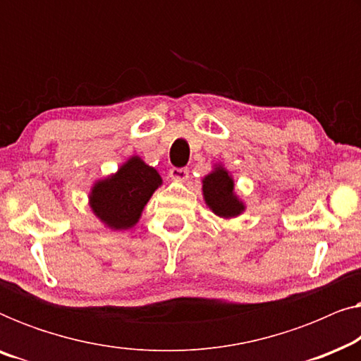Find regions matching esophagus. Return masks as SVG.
<instances>
[{
  "mask_svg": "<svg viewBox=\"0 0 361 361\" xmlns=\"http://www.w3.org/2000/svg\"><path fill=\"white\" fill-rule=\"evenodd\" d=\"M169 177L176 182H184L187 180V177H189V171H187L185 167H172L169 171Z\"/></svg>",
  "mask_w": 361,
  "mask_h": 361,
  "instance_id": "1",
  "label": "esophagus"
}]
</instances>
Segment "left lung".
<instances>
[{
    "instance_id": "obj_1",
    "label": "left lung",
    "mask_w": 361,
    "mask_h": 361,
    "mask_svg": "<svg viewBox=\"0 0 361 361\" xmlns=\"http://www.w3.org/2000/svg\"><path fill=\"white\" fill-rule=\"evenodd\" d=\"M202 195L205 205L224 220L236 219L246 210V204L235 192L233 176L221 162L214 164L202 179Z\"/></svg>"
}]
</instances>
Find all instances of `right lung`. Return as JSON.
<instances>
[{"label":"right lung","mask_w":361,"mask_h":361,"mask_svg":"<svg viewBox=\"0 0 361 361\" xmlns=\"http://www.w3.org/2000/svg\"><path fill=\"white\" fill-rule=\"evenodd\" d=\"M161 185L159 172L133 154L116 172L93 182L88 205L105 228L130 230L140 221L147 202Z\"/></svg>","instance_id":"add662e5"}]
</instances>
